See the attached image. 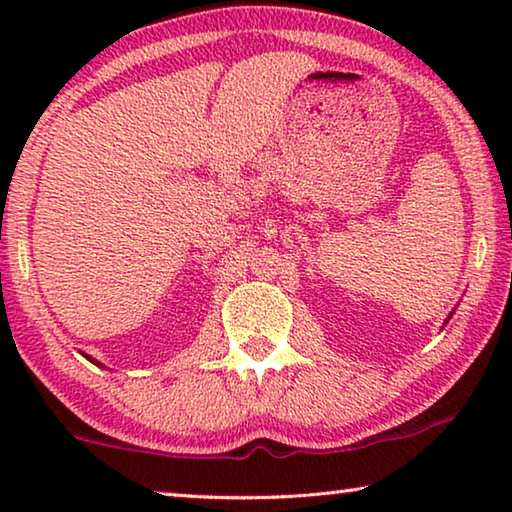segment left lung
<instances>
[{"label": "left lung", "mask_w": 512, "mask_h": 512, "mask_svg": "<svg viewBox=\"0 0 512 512\" xmlns=\"http://www.w3.org/2000/svg\"><path fill=\"white\" fill-rule=\"evenodd\" d=\"M452 314H454V311H452ZM452 314H449V316H447V320H449V318H452ZM447 320H445V323H447Z\"/></svg>", "instance_id": "obj_1"}]
</instances>
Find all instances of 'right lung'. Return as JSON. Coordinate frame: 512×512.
Here are the masks:
<instances>
[{
    "instance_id": "add662e5",
    "label": "right lung",
    "mask_w": 512,
    "mask_h": 512,
    "mask_svg": "<svg viewBox=\"0 0 512 512\" xmlns=\"http://www.w3.org/2000/svg\"><path fill=\"white\" fill-rule=\"evenodd\" d=\"M83 357H85V359H88V361H92V363H97V366H101V363H99L97 359H92V357H90V354H83Z\"/></svg>"
}]
</instances>
